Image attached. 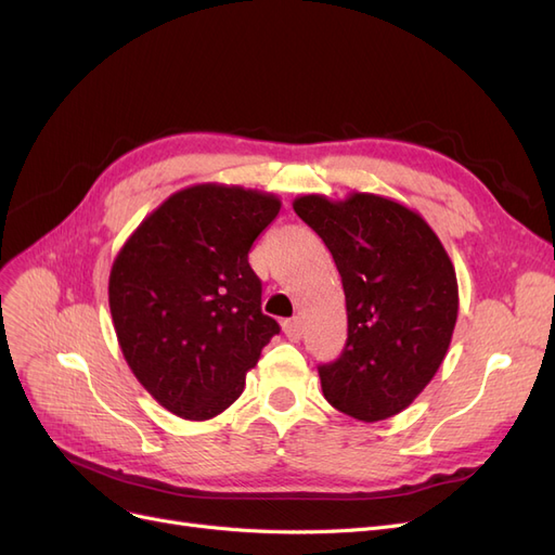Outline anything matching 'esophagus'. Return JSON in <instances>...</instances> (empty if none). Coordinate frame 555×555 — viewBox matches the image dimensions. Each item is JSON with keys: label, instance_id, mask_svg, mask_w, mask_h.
Returning <instances> with one entry per match:
<instances>
[{"label": "esophagus", "instance_id": "34e87169", "mask_svg": "<svg viewBox=\"0 0 555 555\" xmlns=\"http://www.w3.org/2000/svg\"><path fill=\"white\" fill-rule=\"evenodd\" d=\"M282 331L292 343H298L300 335H304V324H300L298 317H294V319H287V322H282Z\"/></svg>", "mask_w": 555, "mask_h": 555}]
</instances>
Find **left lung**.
<instances>
[{"mask_svg":"<svg viewBox=\"0 0 555 555\" xmlns=\"http://www.w3.org/2000/svg\"><path fill=\"white\" fill-rule=\"evenodd\" d=\"M343 278L347 345L319 367L324 398L359 422L410 408L440 371L459 317L453 263L416 210L371 192L294 198Z\"/></svg>","mask_w":555,"mask_h":555,"instance_id":"obj_1","label":"left lung"}]
</instances>
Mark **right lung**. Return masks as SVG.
<instances>
[{
    "label": "right lung",
    "mask_w": 555,
    "mask_h": 555,
    "mask_svg": "<svg viewBox=\"0 0 555 555\" xmlns=\"http://www.w3.org/2000/svg\"><path fill=\"white\" fill-rule=\"evenodd\" d=\"M282 201L241 184L201 182L133 229L108 278L122 357L164 410L188 422L224 412L280 326L261 312L247 251Z\"/></svg>",
    "instance_id": "add662e5"
}]
</instances>
